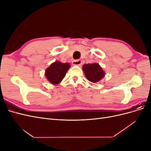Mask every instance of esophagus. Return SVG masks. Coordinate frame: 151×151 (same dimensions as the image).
Listing matches in <instances>:
<instances>
[{"mask_svg":"<svg viewBox=\"0 0 151 151\" xmlns=\"http://www.w3.org/2000/svg\"><path fill=\"white\" fill-rule=\"evenodd\" d=\"M72 63L74 65H81L82 62L81 60H75L73 61Z\"/></svg>","mask_w":151,"mask_h":151,"instance_id":"1","label":"esophagus"}]
</instances>
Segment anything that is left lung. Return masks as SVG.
Listing matches in <instances>:
<instances>
[{
    "label": "left lung",
    "instance_id": "8db88e82",
    "mask_svg": "<svg viewBox=\"0 0 151 151\" xmlns=\"http://www.w3.org/2000/svg\"><path fill=\"white\" fill-rule=\"evenodd\" d=\"M86 78L92 83H97L104 76V72L98 63H88L83 66Z\"/></svg>",
    "mask_w": 151,
    "mask_h": 151
}]
</instances>
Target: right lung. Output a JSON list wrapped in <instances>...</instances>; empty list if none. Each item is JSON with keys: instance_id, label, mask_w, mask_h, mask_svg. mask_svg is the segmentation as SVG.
Instances as JSON below:
<instances>
[{"instance_id": "add662e5", "label": "right lung", "mask_w": 151, "mask_h": 151, "mask_svg": "<svg viewBox=\"0 0 151 151\" xmlns=\"http://www.w3.org/2000/svg\"><path fill=\"white\" fill-rule=\"evenodd\" d=\"M70 65L68 63L57 61L52 63L45 71V76L48 81L53 84H57L64 78Z\"/></svg>"}]
</instances>
